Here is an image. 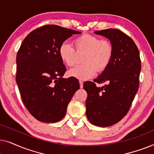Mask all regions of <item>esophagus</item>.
<instances>
[{"mask_svg":"<svg viewBox=\"0 0 154 154\" xmlns=\"http://www.w3.org/2000/svg\"><path fill=\"white\" fill-rule=\"evenodd\" d=\"M79 83H80V87H81V88H83V81H79Z\"/></svg>","mask_w":154,"mask_h":154,"instance_id":"esophagus-1","label":"esophagus"}]
</instances>
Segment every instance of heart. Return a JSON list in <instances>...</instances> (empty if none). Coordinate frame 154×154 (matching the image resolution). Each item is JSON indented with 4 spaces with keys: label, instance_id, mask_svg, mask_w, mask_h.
<instances>
[{
    "label": "heart",
    "instance_id": "obj_1",
    "mask_svg": "<svg viewBox=\"0 0 154 154\" xmlns=\"http://www.w3.org/2000/svg\"><path fill=\"white\" fill-rule=\"evenodd\" d=\"M78 53L84 52L82 57L83 64L76 66L68 71V75L79 80H87L92 78L97 71L102 72L112 60L113 46L108 40H101L96 35L85 33L73 41ZM59 56L65 65L72 66L75 63L76 54L73 48L67 43H63L59 47Z\"/></svg>",
    "mask_w": 154,
    "mask_h": 154
}]
</instances>
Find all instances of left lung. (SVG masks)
Instances as JSON below:
<instances>
[{"instance_id": "8db88e82", "label": "left lung", "mask_w": 154, "mask_h": 154, "mask_svg": "<svg viewBox=\"0 0 154 154\" xmlns=\"http://www.w3.org/2000/svg\"><path fill=\"white\" fill-rule=\"evenodd\" d=\"M94 33L108 38L113 46L109 66L94 80L84 83L88 93L86 116L90 123L109 127L119 123L129 111L139 88L141 61L138 48L131 38L120 30L108 29ZM95 82L105 83L97 87Z\"/></svg>"}]
</instances>
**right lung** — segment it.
I'll return each instance as SVG.
<instances>
[{
    "instance_id": "right-lung-1",
    "label": "right lung",
    "mask_w": 154,
    "mask_h": 154,
    "mask_svg": "<svg viewBox=\"0 0 154 154\" xmlns=\"http://www.w3.org/2000/svg\"><path fill=\"white\" fill-rule=\"evenodd\" d=\"M81 33L45 25L31 31L20 46L16 59V82L23 103L38 121L55 123L62 120L80 88L76 79L62 77L66 67L58 50L67 38Z\"/></svg>"
}]
</instances>
